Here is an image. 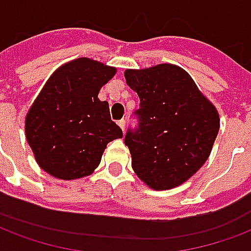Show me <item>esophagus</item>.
I'll use <instances>...</instances> for the list:
<instances>
[{
    "label": "esophagus",
    "mask_w": 251,
    "mask_h": 251,
    "mask_svg": "<svg viewBox=\"0 0 251 251\" xmlns=\"http://www.w3.org/2000/svg\"><path fill=\"white\" fill-rule=\"evenodd\" d=\"M118 126L122 129V131H125V120L118 121Z\"/></svg>",
    "instance_id": "obj_1"
}]
</instances>
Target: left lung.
Segmentation results:
<instances>
[{"instance_id":"8db88e82","label":"left lung","mask_w":251,"mask_h":251,"mask_svg":"<svg viewBox=\"0 0 251 251\" xmlns=\"http://www.w3.org/2000/svg\"><path fill=\"white\" fill-rule=\"evenodd\" d=\"M125 78L140 97L138 126L125 135L131 168L150 189L179 186L209 158L220 130L218 111L176 65L127 69Z\"/></svg>"}]
</instances>
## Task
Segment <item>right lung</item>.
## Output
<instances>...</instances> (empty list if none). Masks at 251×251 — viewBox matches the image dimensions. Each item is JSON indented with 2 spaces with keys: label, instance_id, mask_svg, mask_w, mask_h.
<instances>
[{
  "label": "right lung",
  "instance_id": "add662e5",
  "mask_svg": "<svg viewBox=\"0 0 251 251\" xmlns=\"http://www.w3.org/2000/svg\"><path fill=\"white\" fill-rule=\"evenodd\" d=\"M117 69L77 58L50 75L25 120L29 146L41 169L59 179L90 176L110 141L122 130L110 118L109 103L98 100Z\"/></svg>",
  "mask_w": 251,
  "mask_h": 251
}]
</instances>
